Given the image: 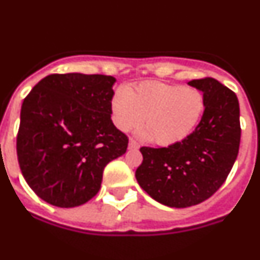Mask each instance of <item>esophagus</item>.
I'll list each match as a JSON object with an SVG mask.
<instances>
[{"label": "esophagus", "instance_id": "esophagus-1", "mask_svg": "<svg viewBox=\"0 0 260 260\" xmlns=\"http://www.w3.org/2000/svg\"><path fill=\"white\" fill-rule=\"evenodd\" d=\"M128 149L129 150H137L138 144L135 141V140H129V144H128Z\"/></svg>", "mask_w": 260, "mask_h": 260}]
</instances>
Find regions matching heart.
Listing matches in <instances>:
<instances>
[{"label": "heart", "mask_w": 260, "mask_h": 260, "mask_svg": "<svg viewBox=\"0 0 260 260\" xmlns=\"http://www.w3.org/2000/svg\"><path fill=\"white\" fill-rule=\"evenodd\" d=\"M205 100L200 91L163 82H142L119 91L111 100L116 127L128 132L141 124L142 135L159 146H172L192 133L200 122Z\"/></svg>", "instance_id": "1"}]
</instances>
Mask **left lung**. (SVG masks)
Listing matches in <instances>:
<instances>
[{"mask_svg":"<svg viewBox=\"0 0 260 260\" xmlns=\"http://www.w3.org/2000/svg\"><path fill=\"white\" fill-rule=\"evenodd\" d=\"M188 86L203 92L205 109L192 133L179 144L161 149L141 147L144 160L136 179L154 200L171 208H187L209 199L231 172L240 137L236 94L213 78Z\"/></svg>","mask_w":260,"mask_h":260,"instance_id":"obj_1","label":"left lung"}]
</instances>
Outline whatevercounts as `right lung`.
Masks as SVG:
<instances>
[{"instance_id": "add662e5", "label": "right lung", "mask_w": 260, "mask_h": 260, "mask_svg": "<svg viewBox=\"0 0 260 260\" xmlns=\"http://www.w3.org/2000/svg\"><path fill=\"white\" fill-rule=\"evenodd\" d=\"M115 82L111 75L51 74L24 99L19 166L46 203L74 208L91 200L105 167L127 151V136L111 120Z\"/></svg>"}]
</instances>
